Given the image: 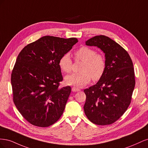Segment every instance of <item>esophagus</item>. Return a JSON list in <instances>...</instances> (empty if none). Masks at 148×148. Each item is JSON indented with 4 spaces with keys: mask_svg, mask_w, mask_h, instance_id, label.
<instances>
[{
    "mask_svg": "<svg viewBox=\"0 0 148 148\" xmlns=\"http://www.w3.org/2000/svg\"><path fill=\"white\" fill-rule=\"evenodd\" d=\"M71 91H72L73 92H78V91H81V90H80L79 89H78L77 88L73 87L72 88H71Z\"/></svg>",
    "mask_w": 148,
    "mask_h": 148,
    "instance_id": "esophagus-1",
    "label": "esophagus"
}]
</instances>
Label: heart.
<instances>
[{"mask_svg": "<svg viewBox=\"0 0 148 148\" xmlns=\"http://www.w3.org/2000/svg\"><path fill=\"white\" fill-rule=\"evenodd\" d=\"M76 59L83 61L79 68L81 71L66 75L65 83L68 85L77 87L87 84L92 78L94 81L99 80L104 75L106 68L104 56L91 47L83 46L74 52ZM60 70L65 73H69L72 69V60L69 53L62 55L59 60Z\"/></svg>", "mask_w": 148, "mask_h": 148, "instance_id": "b5f03b06", "label": "heart"}]
</instances>
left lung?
Segmentation results:
<instances>
[{
  "label": "left lung",
  "mask_w": 148,
  "mask_h": 148,
  "mask_svg": "<svg viewBox=\"0 0 148 148\" xmlns=\"http://www.w3.org/2000/svg\"><path fill=\"white\" fill-rule=\"evenodd\" d=\"M86 45L104 52L106 68L98 82L84 90V113L93 123L110 125L119 119L130 104L135 85L133 62L122 46L106 36H96L86 41Z\"/></svg>",
  "instance_id": "obj_1"
}]
</instances>
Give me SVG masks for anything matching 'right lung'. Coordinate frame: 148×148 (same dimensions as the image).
I'll list each match as a JSON object with an SVG mask.
<instances>
[{
    "label": "right lung",
    "instance_id": "obj_1",
    "mask_svg": "<svg viewBox=\"0 0 148 148\" xmlns=\"http://www.w3.org/2000/svg\"><path fill=\"white\" fill-rule=\"evenodd\" d=\"M77 42L75 38L46 36L28 44L18 56L11 75L13 100L34 126H51L63 114L71 88L59 87L63 80L59 60Z\"/></svg>",
    "mask_w": 148,
    "mask_h": 148
}]
</instances>
